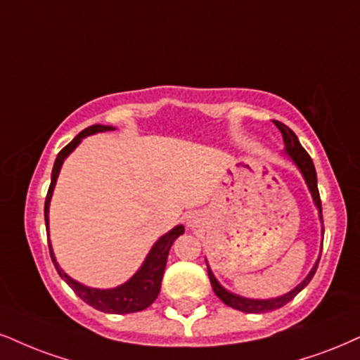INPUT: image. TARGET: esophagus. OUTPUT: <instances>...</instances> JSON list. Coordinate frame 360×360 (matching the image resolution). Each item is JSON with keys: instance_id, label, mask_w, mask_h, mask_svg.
Instances as JSON below:
<instances>
[{"instance_id": "1", "label": "esophagus", "mask_w": 360, "mask_h": 360, "mask_svg": "<svg viewBox=\"0 0 360 360\" xmlns=\"http://www.w3.org/2000/svg\"><path fill=\"white\" fill-rule=\"evenodd\" d=\"M195 224H197V221H195L193 219H190V220H188V225H190V227H193Z\"/></svg>"}]
</instances>
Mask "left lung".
Masks as SVG:
<instances>
[{
  "label": "left lung",
  "mask_w": 360,
  "mask_h": 360,
  "mask_svg": "<svg viewBox=\"0 0 360 360\" xmlns=\"http://www.w3.org/2000/svg\"><path fill=\"white\" fill-rule=\"evenodd\" d=\"M274 123L282 133L287 155L292 158V162L295 163L297 168L300 170V173H302L305 184H307L310 193H312L314 203H316V207L319 208V217H321V221H322V203H321V195H319V188H317V173H316V167H314L312 158L309 157V153L305 152L304 146L300 145L299 139H297V135L290 130V128H288L287 125H283V123H281V122H274ZM322 233H323V229H322ZM319 260L321 259H317L316 265H314L312 270H310L307 277H305L304 281L300 282L295 288H292L290 292H287V294H283L281 297H275V299H265V300L245 299V297L232 294V292H229L227 288H224L220 285L219 281L215 278L214 272H212L210 267H208V264H207V269H208V278H210L212 288H214L215 295L219 297L221 302L227 304L229 307H232V309L242 310V312H245V314H264V312H270V310L281 309L285 304L290 302V300L294 299V297L299 294V292L302 290V288L307 285L310 281H312L314 274H316V270L319 267Z\"/></svg>",
  "instance_id": "1"
}]
</instances>
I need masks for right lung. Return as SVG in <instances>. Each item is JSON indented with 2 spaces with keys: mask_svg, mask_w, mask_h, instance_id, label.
<instances>
[{
  "mask_svg": "<svg viewBox=\"0 0 360 360\" xmlns=\"http://www.w3.org/2000/svg\"><path fill=\"white\" fill-rule=\"evenodd\" d=\"M115 130L113 127L108 125H91L85 128L83 131H79L75 139L70 141L68 145L58 153V157L55 160V165H53V172H51V184L50 188H48L46 193V200H44V221H46V233H48V212H50V200L53 195V188L56 185V179L60 175L61 165H63L65 158L68 157L70 153L73 152L75 148L79 145L85 136L88 135H95V133H101V131H110ZM185 232L184 225H176L175 229H172L170 232H167L163 237H160L155 245L152 247V250L148 252L146 259L141 267L136 270V274L133 275L130 281L122 283V285L115 287V288H91L83 285L77 281H73L70 275H66L63 272V269H60L58 262L55 259V254H53V248L50 243V255L53 264H55L56 272L60 274V277L68 283L70 287L73 288V292L77 294L83 302H86L88 305H91L93 309L101 310V312L106 314H131V312H140L148 307V305L153 304V300L157 299L160 294V287H162V278H163V272H165V265H167V257L168 252H170L172 243L175 242V238Z\"/></svg>",
  "mask_w": 360,
  "mask_h": 360,
  "instance_id": "right-lung-1",
  "label": "right lung"
}]
</instances>
